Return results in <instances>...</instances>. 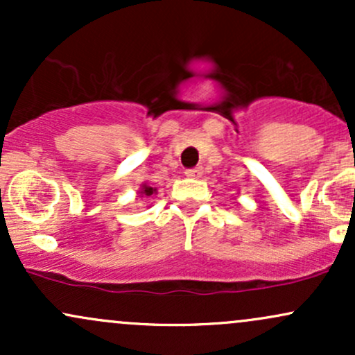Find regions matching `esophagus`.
Segmentation results:
<instances>
[{"mask_svg":"<svg viewBox=\"0 0 355 355\" xmlns=\"http://www.w3.org/2000/svg\"><path fill=\"white\" fill-rule=\"evenodd\" d=\"M185 175L189 178H200L203 175V168L202 166H195V168H189L185 170Z\"/></svg>","mask_w":355,"mask_h":355,"instance_id":"obj_1","label":"esophagus"}]
</instances>
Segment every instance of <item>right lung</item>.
Wrapping results in <instances>:
<instances>
[{
    "instance_id": "add662e5",
    "label": "right lung",
    "mask_w": 355,
    "mask_h": 355,
    "mask_svg": "<svg viewBox=\"0 0 355 355\" xmlns=\"http://www.w3.org/2000/svg\"><path fill=\"white\" fill-rule=\"evenodd\" d=\"M155 191V189L153 187H148V185H144V190H141V193H145L146 197H150V195H152Z\"/></svg>"
}]
</instances>
